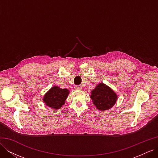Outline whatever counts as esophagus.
Segmentation results:
<instances>
[{"label":"esophagus","instance_id":"esophagus-1","mask_svg":"<svg viewBox=\"0 0 158 158\" xmlns=\"http://www.w3.org/2000/svg\"><path fill=\"white\" fill-rule=\"evenodd\" d=\"M75 88L76 89H82V85H76V86L75 87Z\"/></svg>","mask_w":158,"mask_h":158}]
</instances>
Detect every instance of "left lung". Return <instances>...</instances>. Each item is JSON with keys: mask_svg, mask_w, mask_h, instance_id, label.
<instances>
[{"mask_svg": "<svg viewBox=\"0 0 158 158\" xmlns=\"http://www.w3.org/2000/svg\"><path fill=\"white\" fill-rule=\"evenodd\" d=\"M90 98L96 108L103 111L111 109L115 104L118 97L111 88L101 82L91 91Z\"/></svg>", "mask_w": 158, "mask_h": 158, "instance_id": "obj_1", "label": "left lung"}]
</instances>
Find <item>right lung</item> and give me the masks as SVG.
<instances>
[{
	"label": "right lung",
	"instance_id": "add662e5",
	"mask_svg": "<svg viewBox=\"0 0 158 158\" xmlns=\"http://www.w3.org/2000/svg\"><path fill=\"white\" fill-rule=\"evenodd\" d=\"M70 93L66 88H60L54 85L47 92L43 98V101L45 106L53 109H59L63 107Z\"/></svg>",
	"mask_w": 158,
	"mask_h": 158
}]
</instances>
